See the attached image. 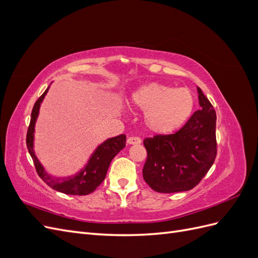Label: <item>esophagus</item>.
Wrapping results in <instances>:
<instances>
[{
  "label": "esophagus",
  "instance_id": "esophagus-1",
  "mask_svg": "<svg viewBox=\"0 0 258 258\" xmlns=\"http://www.w3.org/2000/svg\"><path fill=\"white\" fill-rule=\"evenodd\" d=\"M127 142H128V144H140L142 141L139 137H129Z\"/></svg>",
  "mask_w": 258,
  "mask_h": 258
}]
</instances>
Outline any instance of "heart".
<instances>
[{
  "instance_id": "b5f03b06",
  "label": "heart",
  "mask_w": 258,
  "mask_h": 258,
  "mask_svg": "<svg viewBox=\"0 0 258 258\" xmlns=\"http://www.w3.org/2000/svg\"><path fill=\"white\" fill-rule=\"evenodd\" d=\"M132 103L145 112L147 128L157 135H170L181 129L194 112L195 98L190 90L151 83L132 95Z\"/></svg>"
}]
</instances>
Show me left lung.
<instances>
[{
  "instance_id": "obj_1",
  "label": "left lung",
  "mask_w": 258,
  "mask_h": 258,
  "mask_svg": "<svg viewBox=\"0 0 258 258\" xmlns=\"http://www.w3.org/2000/svg\"><path fill=\"white\" fill-rule=\"evenodd\" d=\"M200 110L172 135L144 139L143 178L157 192L190 190L212 167L217 154L216 113L198 88Z\"/></svg>"
}]
</instances>
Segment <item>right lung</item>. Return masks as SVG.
I'll return each instance as SVG.
<instances>
[{
  "label": "right lung",
  "mask_w": 258,
  "mask_h": 258,
  "mask_svg": "<svg viewBox=\"0 0 258 258\" xmlns=\"http://www.w3.org/2000/svg\"><path fill=\"white\" fill-rule=\"evenodd\" d=\"M47 91L48 88L44 91L43 95L38 98L36 100V102L34 103L27 132V147L34 162L36 172L38 176L54 190H58L67 195H79V196L91 194L104 181L107 169L110 167L112 159L124 146H126V136H117L115 138L108 139L103 144H101L96 150L95 154L91 156L88 165L86 166V168L83 171H81L79 174L67 178H56L53 176H50L49 174L45 172V170L41 166V163L38 162L33 152L34 124L37 118L41 102L43 101L46 93H47Z\"/></svg>",
  "instance_id": "right-lung-1"
}]
</instances>
